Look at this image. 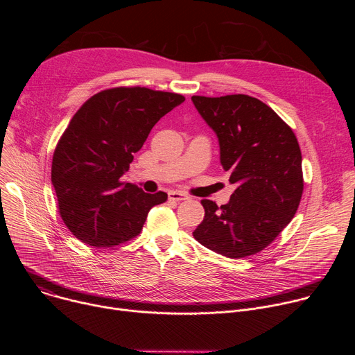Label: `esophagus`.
Instances as JSON below:
<instances>
[{
	"label": "esophagus",
	"instance_id": "1",
	"mask_svg": "<svg viewBox=\"0 0 355 355\" xmlns=\"http://www.w3.org/2000/svg\"><path fill=\"white\" fill-rule=\"evenodd\" d=\"M168 198H170L171 200H177V202L184 200V199H188V196H187L185 193H182V192H177V191H171V192L168 193Z\"/></svg>",
	"mask_w": 355,
	"mask_h": 355
}]
</instances>
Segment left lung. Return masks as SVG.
<instances>
[{
  "label": "left lung",
  "instance_id": "obj_1",
  "mask_svg": "<svg viewBox=\"0 0 355 355\" xmlns=\"http://www.w3.org/2000/svg\"><path fill=\"white\" fill-rule=\"evenodd\" d=\"M192 103L215 130L220 163L237 185L226 205L200 200L205 218L193 237L229 259L257 254L297 211L303 192L297 139L268 105L250 95H193Z\"/></svg>",
  "mask_w": 355,
  "mask_h": 355
}]
</instances>
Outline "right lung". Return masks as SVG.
I'll return each mask as SVG.
<instances>
[{
  "label": "right lung",
  "mask_w": 355,
  "mask_h": 355,
  "mask_svg": "<svg viewBox=\"0 0 355 355\" xmlns=\"http://www.w3.org/2000/svg\"><path fill=\"white\" fill-rule=\"evenodd\" d=\"M181 94L146 87L104 89L81 105L53 153L52 184L59 214L83 243L110 248L135 239L148 211L167 193L123 182L150 130L184 103Z\"/></svg>",
  "instance_id": "add662e5"
}]
</instances>
